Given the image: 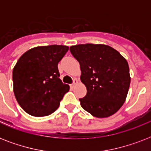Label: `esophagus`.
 <instances>
[{"label": "esophagus", "instance_id": "34e87169", "mask_svg": "<svg viewBox=\"0 0 151 151\" xmlns=\"http://www.w3.org/2000/svg\"><path fill=\"white\" fill-rule=\"evenodd\" d=\"M78 79H76V78H75V79H73V83L71 84L70 86H71V87H72V88H73V87H74V86H75L76 85H77V84H78Z\"/></svg>", "mask_w": 151, "mask_h": 151}]
</instances>
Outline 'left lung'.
Segmentation results:
<instances>
[{
  "label": "left lung",
  "mask_w": 151,
  "mask_h": 151,
  "mask_svg": "<svg viewBox=\"0 0 151 151\" xmlns=\"http://www.w3.org/2000/svg\"><path fill=\"white\" fill-rule=\"evenodd\" d=\"M71 54L80 63L81 81L87 94L81 106L96 117L115 114L126 99L130 85L128 62L114 48L105 45L71 46Z\"/></svg>",
  "instance_id": "1"
}]
</instances>
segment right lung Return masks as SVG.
I'll list each match as a JSON object with an SVG mask.
<instances>
[{"mask_svg": "<svg viewBox=\"0 0 151 151\" xmlns=\"http://www.w3.org/2000/svg\"><path fill=\"white\" fill-rule=\"evenodd\" d=\"M68 49L65 45L40 46L19 59L12 72L14 94L27 114L44 117L59 107L70 86L59 79L58 63Z\"/></svg>", "mask_w": 151, "mask_h": 151, "instance_id": "obj_1", "label": "right lung"}]
</instances>
